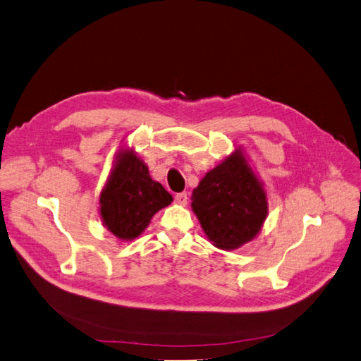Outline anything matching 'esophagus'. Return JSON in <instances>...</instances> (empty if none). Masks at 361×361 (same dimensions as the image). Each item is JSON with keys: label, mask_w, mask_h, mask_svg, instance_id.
<instances>
[{"label": "esophagus", "mask_w": 361, "mask_h": 361, "mask_svg": "<svg viewBox=\"0 0 361 361\" xmlns=\"http://www.w3.org/2000/svg\"><path fill=\"white\" fill-rule=\"evenodd\" d=\"M175 202L180 206H186L188 204V193L186 192H181L175 195Z\"/></svg>", "instance_id": "34e87169"}]
</instances>
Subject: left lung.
<instances>
[{
    "mask_svg": "<svg viewBox=\"0 0 361 361\" xmlns=\"http://www.w3.org/2000/svg\"><path fill=\"white\" fill-rule=\"evenodd\" d=\"M192 209L215 247L235 250L259 233L269 202L245 157L235 151L193 189Z\"/></svg>",
    "mask_w": 361,
    "mask_h": 361,
    "instance_id": "obj_1",
    "label": "left lung"
}]
</instances>
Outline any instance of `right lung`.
<instances>
[{"mask_svg": "<svg viewBox=\"0 0 361 361\" xmlns=\"http://www.w3.org/2000/svg\"><path fill=\"white\" fill-rule=\"evenodd\" d=\"M171 202V193L151 178L147 166L131 149L118 152L99 198L102 221L111 233L131 241Z\"/></svg>", "mask_w": 361, "mask_h": 361, "instance_id": "obj_1", "label": "right lung"}]
</instances>
